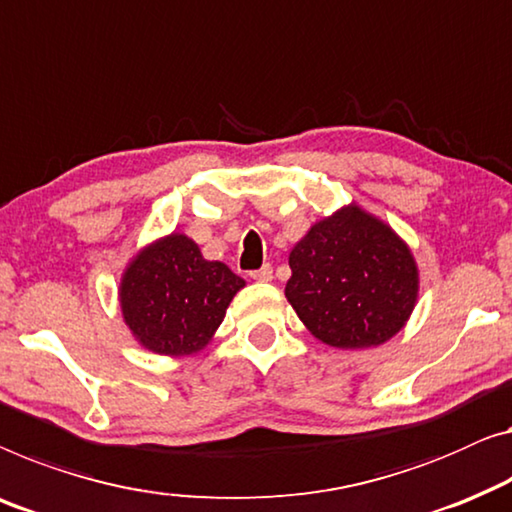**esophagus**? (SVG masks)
Masks as SVG:
<instances>
[{"instance_id":"34e87169","label":"esophagus","mask_w":512,"mask_h":512,"mask_svg":"<svg viewBox=\"0 0 512 512\" xmlns=\"http://www.w3.org/2000/svg\"><path fill=\"white\" fill-rule=\"evenodd\" d=\"M251 279L256 281H272V265H263L261 270L251 272Z\"/></svg>"}]
</instances>
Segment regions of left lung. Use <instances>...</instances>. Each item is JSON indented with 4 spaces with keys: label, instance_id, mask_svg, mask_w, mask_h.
Wrapping results in <instances>:
<instances>
[{
    "label": "left lung",
    "instance_id": "obj_1",
    "mask_svg": "<svg viewBox=\"0 0 512 512\" xmlns=\"http://www.w3.org/2000/svg\"><path fill=\"white\" fill-rule=\"evenodd\" d=\"M286 298L311 335L337 348L388 342L418 300L411 249L358 205L318 221L295 244Z\"/></svg>",
    "mask_w": 512,
    "mask_h": 512
}]
</instances>
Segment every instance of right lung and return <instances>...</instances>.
<instances>
[{
  "mask_svg": "<svg viewBox=\"0 0 512 512\" xmlns=\"http://www.w3.org/2000/svg\"><path fill=\"white\" fill-rule=\"evenodd\" d=\"M244 279L205 261L187 235L170 233L129 263L120 286L124 323L159 355H189L210 342Z\"/></svg>",
  "mask_w": 512,
  "mask_h": 512,
  "instance_id": "obj_1",
  "label": "right lung"
}]
</instances>
